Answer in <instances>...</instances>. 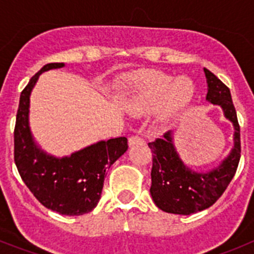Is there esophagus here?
<instances>
[{
    "label": "esophagus",
    "instance_id": "34e87169",
    "mask_svg": "<svg viewBox=\"0 0 254 254\" xmlns=\"http://www.w3.org/2000/svg\"><path fill=\"white\" fill-rule=\"evenodd\" d=\"M141 143H145L142 137L140 136H132L128 138V145L129 146H134V145H141Z\"/></svg>",
    "mask_w": 254,
    "mask_h": 254
}]
</instances>
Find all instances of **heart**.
<instances>
[{
  "label": "heart",
  "mask_w": 254,
  "mask_h": 254,
  "mask_svg": "<svg viewBox=\"0 0 254 254\" xmlns=\"http://www.w3.org/2000/svg\"><path fill=\"white\" fill-rule=\"evenodd\" d=\"M128 98L126 108L132 114L149 113L156 109L161 122H169L190 107L194 86L188 77L174 78L156 69H142L126 78Z\"/></svg>",
  "instance_id": "b5f03b06"
}]
</instances>
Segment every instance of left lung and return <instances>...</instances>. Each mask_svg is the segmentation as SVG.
Listing matches in <instances>:
<instances>
[{"instance_id": "8db88e82", "label": "left lung", "mask_w": 254, "mask_h": 254, "mask_svg": "<svg viewBox=\"0 0 254 254\" xmlns=\"http://www.w3.org/2000/svg\"><path fill=\"white\" fill-rule=\"evenodd\" d=\"M207 82L206 100L219 105L224 116L234 126V146L217 167L206 172L190 169L179 156L173 132L149 143L152 151V201L160 210L177 215H190L214 205L232 182L241 159V128L232 94L214 73L203 68Z\"/></svg>"}]
</instances>
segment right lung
Wrapping results in <instances>:
<instances>
[{"mask_svg": "<svg viewBox=\"0 0 254 254\" xmlns=\"http://www.w3.org/2000/svg\"><path fill=\"white\" fill-rule=\"evenodd\" d=\"M61 67L64 64L42 67L20 95L13 132L15 164L26 187L42 205L61 215L78 216L98 205L107 170L127 151L128 145L126 137L111 138L57 158L35 142L29 125L30 94L44 71Z\"/></svg>", "mask_w": 254, "mask_h": 254, "instance_id": "obj_1", "label": "right lung"}]
</instances>
